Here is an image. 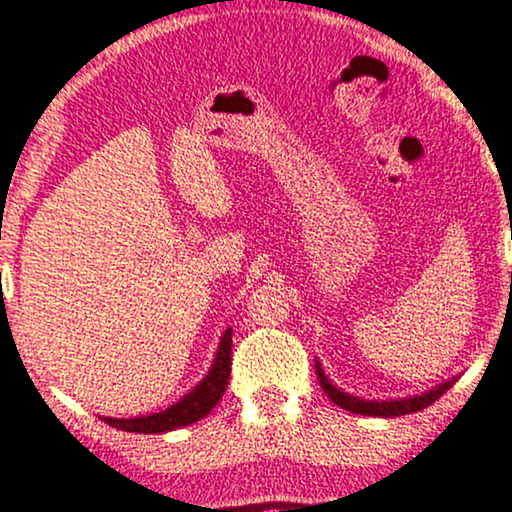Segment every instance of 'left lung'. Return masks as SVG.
I'll list each match as a JSON object with an SVG mask.
<instances>
[{
    "label": "left lung",
    "instance_id": "left-lung-1",
    "mask_svg": "<svg viewBox=\"0 0 512 512\" xmlns=\"http://www.w3.org/2000/svg\"><path fill=\"white\" fill-rule=\"evenodd\" d=\"M317 379L319 384H322L326 396L331 398V403H336L338 408L348 412H355V415H367V417H398V415H410V412H420L427 408V405H432L434 400H439L443 393L455 384V379H451L446 381V384L436 386L434 391L422 393V396H415V398H405V400H362L338 391L336 386L324 377L319 362H317Z\"/></svg>",
    "mask_w": 512,
    "mask_h": 512
}]
</instances>
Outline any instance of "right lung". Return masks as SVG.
I'll return each instance as SVG.
<instances>
[{
	"mask_svg": "<svg viewBox=\"0 0 512 512\" xmlns=\"http://www.w3.org/2000/svg\"><path fill=\"white\" fill-rule=\"evenodd\" d=\"M231 377V329H226L224 338H221V346L214 360L212 369L200 384L195 386L188 396H183L176 405H171L169 410L155 412V415L147 417H133V420H116V417H104V422L112 424V427L121 429V432H135V434H162L171 432V429L186 427L202 417L209 415V410L219 403V398L224 396L226 384Z\"/></svg>",
	"mask_w": 512,
	"mask_h": 512,
	"instance_id": "1",
	"label": "right lung"
}]
</instances>
